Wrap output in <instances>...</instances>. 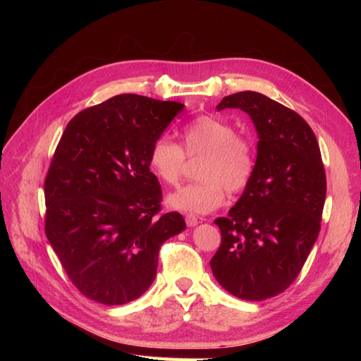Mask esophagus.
<instances>
[{
	"mask_svg": "<svg viewBox=\"0 0 361 361\" xmlns=\"http://www.w3.org/2000/svg\"><path fill=\"white\" fill-rule=\"evenodd\" d=\"M185 221H187V226H188V227H194V226L199 224V220H197V218H195L194 215H188L187 218H185Z\"/></svg>",
	"mask_w": 361,
	"mask_h": 361,
	"instance_id": "1",
	"label": "esophagus"
}]
</instances>
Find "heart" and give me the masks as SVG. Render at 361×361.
<instances>
[{"label": "heart", "instance_id": "b5f03b06", "mask_svg": "<svg viewBox=\"0 0 361 361\" xmlns=\"http://www.w3.org/2000/svg\"><path fill=\"white\" fill-rule=\"evenodd\" d=\"M182 145L190 157L204 155L199 167L202 180L183 185L167 197V204L185 214H209L221 206L228 191L244 190L256 167L251 140L235 134V128L214 116H200L182 130ZM149 166L167 185L178 183L187 166L182 147L159 137L149 152Z\"/></svg>", "mask_w": 361, "mask_h": 361}]
</instances>
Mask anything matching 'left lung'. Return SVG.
I'll return each mask as SVG.
<instances>
[{
  "mask_svg": "<svg viewBox=\"0 0 361 361\" xmlns=\"http://www.w3.org/2000/svg\"><path fill=\"white\" fill-rule=\"evenodd\" d=\"M239 108L257 133L255 173L228 216L216 218L221 244L212 274L227 292L262 301L286 290L321 231L326 180L318 140L305 120L256 92L223 97L216 110Z\"/></svg>",
  "mask_w": 361,
  "mask_h": 361,
  "instance_id": "obj_1",
  "label": "left lung"
}]
</instances>
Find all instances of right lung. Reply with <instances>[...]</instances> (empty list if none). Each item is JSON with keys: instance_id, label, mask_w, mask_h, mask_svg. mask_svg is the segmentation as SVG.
<instances>
[{"instance_id": "add662e5", "label": "right lung", "mask_w": 361, "mask_h": 361, "mask_svg": "<svg viewBox=\"0 0 361 361\" xmlns=\"http://www.w3.org/2000/svg\"><path fill=\"white\" fill-rule=\"evenodd\" d=\"M183 104L117 94L68 123L45 179V232L84 297L120 305L155 280L159 247L185 231L158 215L161 185L149 152Z\"/></svg>"}]
</instances>
